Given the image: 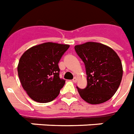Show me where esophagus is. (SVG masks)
<instances>
[{
  "instance_id": "1",
  "label": "esophagus",
  "mask_w": 134,
  "mask_h": 134,
  "mask_svg": "<svg viewBox=\"0 0 134 134\" xmlns=\"http://www.w3.org/2000/svg\"><path fill=\"white\" fill-rule=\"evenodd\" d=\"M77 81H78V78H77V77H74V79H73V82H74V83H76Z\"/></svg>"
}]
</instances>
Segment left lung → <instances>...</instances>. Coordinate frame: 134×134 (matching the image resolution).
I'll return each instance as SVG.
<instances>
[{"label":"left lung","instance_id":"obj_1","mask_svg":"<svg viewBox=\"0 0 134 134\" xmlns=\"http://www.w3.org/2000/svg\"><path fill=\"white\" fill-rule=\"evenodd\" d=\"M83 61L87 75V86L77 87L79 94L91 104L106 102L115 94L121 83L123 68L121 59L110 47L87 42L74 47Z\"/></svg>","mask_w":134,"mask_h":134}]
</instances>
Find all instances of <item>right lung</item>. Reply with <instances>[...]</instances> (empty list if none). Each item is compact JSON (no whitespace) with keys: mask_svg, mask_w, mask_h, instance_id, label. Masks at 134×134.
<instances>
[{"mask_svg":"<svg viewBox=\"0 0 134 134\" xmlns=\"http://www.w3.org/2000/svg\"><path fill=\"white\" fill-rule=\"evenodd\" d=\"M69 45L44 43L31 47L20 57L18 74L21 85L35 101L48 103L57 97L66 81L58 63Z\"/></svg>","mask_w":134,"mask_h":134,"instance_id":"add662e5","label":"right lung"}]
</instances>
